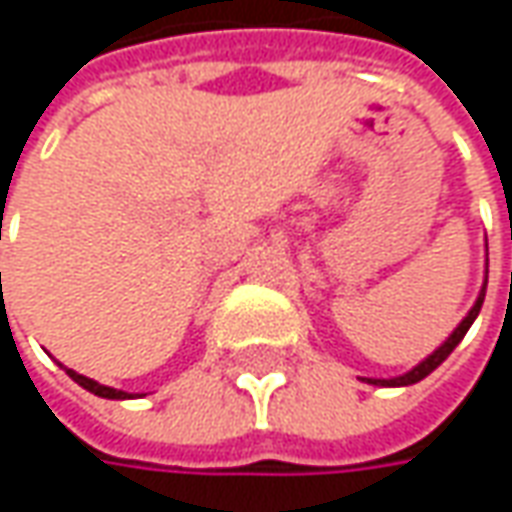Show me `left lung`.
<instances>
[{
  "mask_svg": "<svg viewBox=\"0 0 512 512\" xmlns=\"http://www.w3.org/2000/svg\"><path fill=\"white\" fill-rule=\"evenodd\" d=\"M484 293H487V279H484V287H482V293H479V299H476V305H473V310L467 313L462 319V325L456 327L453 333H450V339L433 353V356H427L422 364H416L410 373H404V376H399V379H367V384H382V387H404V384H416V382H422L424 376H430L439 364L456 350V344L462 342L464 339V333L470 330V325L476 322V316H479V310H482V302H484Z\"/></svg>",
  "mask_w": 512,
  "mask_h": 512,
  "instance_id": "obj_1",
  "label": "left lung"
}]
</instances>
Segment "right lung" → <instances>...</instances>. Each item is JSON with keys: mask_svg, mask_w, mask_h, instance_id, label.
I'll return each instance as SVG.
<instances>
[{"mask_svg": "<svg viewBox=\"0 0 512 512\" xmlns=\"http://www.w3.org/2000/svg\"><path fill=\"white\" fill-rule=\"evenodd\" d=\"M65 370H68V367H65ZM68 376L76 384H82L85 390H90L93 396H102V399H130V393H125V390H113V387H105V384L93 382V379L82 376V373H76V370H68Z\"/></svg>", "mask_w": 512, "mask_h": 512, "instance_id": "add662e5", "label": "right lung"}]
</instances>
